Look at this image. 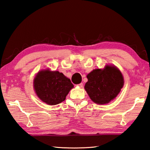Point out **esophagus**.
Instances as JSON below:
<instances>
[{
  "label": "esophagus",
  "instance_id": "obj_1",
  "mask_svg": "<svg viewBox=\"0 0 150 150\" xmlns=\"http://www.w3.org/2000/svg\"><path fill=\"white\" fill-rule=\"evenodd\" d=\"M77 86H78V87H79L80 88H82L83 87V84L82 83H80V84L77 85Z\"/></svg>",
  "mask_w": 150,
  "mask_h": 150
}]
</instances>
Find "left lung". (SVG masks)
I'll list each match as a JSON object with an SVG mask.
<instances>
[{"label":"left lung","mask_w":150,"mask_h":150,"mask_svg":"<svg viewBox=\"0 0 150 150\" xmlns=\"http://www.w3.org/2000/svg\"><path fill=\"white\" fill-rule=\"evenodd\" d=\"M85 89L93 102L100 105L108 103L120 93L124 79L120 70L106 65L104 69H96L87 75Z\"/></svg>","instance_id":"8db88e82"}]
</instances>
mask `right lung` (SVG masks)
<instances>
[{"label": "right lung", "mask_w": 150, "mask_h": 150, "mask_svg": "<svg viewBox=\"0 0 150 150\" xmlns=\"http://www.w3.org/2000/svg\"><path fill=\"white\" fill-rule=\"evenodd\" d=\"M73 87L69 79L56 71H41L35 76L34 81L38 96L50 105H55L64 101Z\"/></svg>", "instance_id": "1"}]
</instances>
